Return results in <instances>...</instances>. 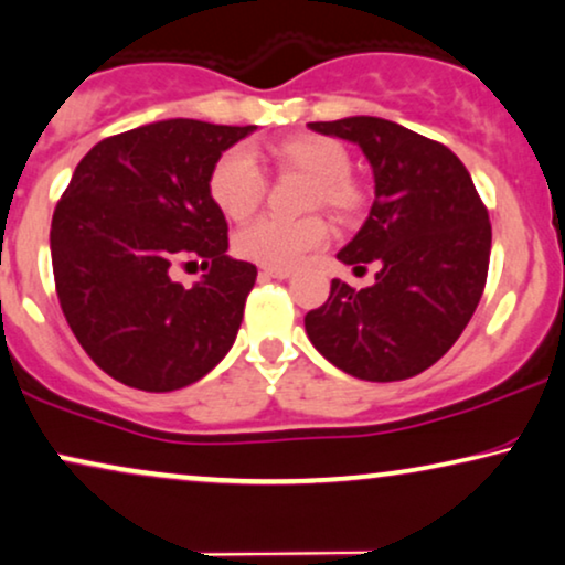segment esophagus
<instances>
[{
    "mask_svg": "<svg viewBox=\"0 0 565 565\" xmlns=\"http://www.w3.org/2000/svg\"><path fill=\"white\" fill-rule=\"evenodd\" d=\"M262 275L275 277V280H288L292 277V269H280V267H262Z\"/></svg>",
    "mask_w": 565,
    "mask_h": 565,
    "instance_id": "34e87169",
    "label": "esophagus"
}]
</instances>
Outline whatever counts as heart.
I'll use <instances>...</instances> for the list:
<instances>
[{"mask_svg":"<svg viewBox=\"0 0 565 565\" xmlns=\"http://www.w3.org/2000/svg\"><path fill=\"white\" fill-rule=\"evenodd\" d=\"M273 158L282 171L311 179L309 204H324L337 215H353L363 204L361 186L350 179V156L340 142L321 135H298L273 145ZM210 196L231 220H246L265 196V175L246 150H228L210 171ZM327 223L317 215L303 220L259 217L236 233V254L265 267L288 269L324 244Z\"/></svg>","mask_w":565,"mask_h":565,"instance_id":"obj_1","label":"heart"}]
</instances>
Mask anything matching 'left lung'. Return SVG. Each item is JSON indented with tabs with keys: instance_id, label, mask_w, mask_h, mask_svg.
<instances>
[{
	"instance_id": "1",
	"label": "left lung",
	"mask_w": 565,
	"mask_h": 565,
	"mask_svg": "<svg viewBox=\"0 0 565 565\" xmlns=\"http://www.w3.org/2000/svg\"><path fill=\"white\" fill-rule=\"evenodd\" d=\"M358 145L373 173V204L342 265L379 262L371 288L332 280L306 313L311 345L363 381L417 376L449 350L478 309L490 262V223L461 160L441 142L379 116L313 121Z\"/></svg>"
}]
</instances>
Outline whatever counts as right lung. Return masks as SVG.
<instances>
[{"instance_id":"1","label":"right lung","mask_w":565,"mask_h":565,"mask_svg":"<svg viewBox=\"0 0 565 565\" xmlns=\"http://www.w3.org/2000/svg\"><path fill=\"white\" fill-rule=\"evenodd\" d=\"M254 129L152 121L98 142L72 173L51 220L58 303L85 353L121 384L181 390L236 342L256 267L225 254L210 171ZM184 258L209 273L192 289L170 277Z\"/></svg>"}]
</instances>
